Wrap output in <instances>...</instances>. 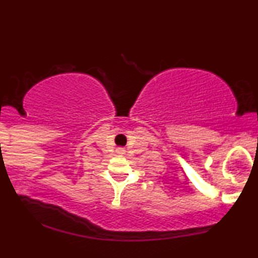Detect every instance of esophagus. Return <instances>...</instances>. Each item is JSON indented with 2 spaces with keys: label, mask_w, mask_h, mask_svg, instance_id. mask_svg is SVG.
<instances>
[{
  "label": "esophagus",
  "mask_w": 258,
  "mask_h": 258,
  "mask_svg": "<svg viewBox=\"0 0 258 258\" xmlns=\"http://www.w3.org/2000/svg\"><path fill=\"white\" fill-rule=\"evenodd\" d=\"M117 153H118V154H120V155H122V154L125 153V150H124V148H118V150H117Z\"/></svg>",
  "instance_id": "obj_1"
}]
</instances>
